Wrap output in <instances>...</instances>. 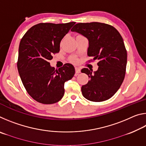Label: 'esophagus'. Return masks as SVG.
<instances>
[{
	"label": "esophagus",
	"instance_id": "obj_1",
	"mask_svg": "<svg viewBox=\"0 0 146 146\" xmlns=\"http://www.w3.org/2000/svg\"><path fill=\"white\" fill-rule=\"evenodd\" d=\"M75 72L76 74H78L80 73V69L79 68H75Z\"/></svg>",
	"mask_w": 146,
	"mask_h": 146
}]
</instances>
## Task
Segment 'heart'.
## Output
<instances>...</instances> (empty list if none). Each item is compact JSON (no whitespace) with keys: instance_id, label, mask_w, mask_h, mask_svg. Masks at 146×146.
<instances>
[{"instance_id":"b5f03b06","label":"heart","mask_w":146,"mask_h":146,"mask_svg":"<svg viewBox=\"0 0 146 146\" xmlns=\"http://www.w3.org/2000/svg\"><path fill=\"white\" fill-rule=\"evenodd\" d=\"M71 61H72L73 63H77L78 62V59L76 58L75 57H73L72 58H71Z\"/></svg>"}]
</instances>
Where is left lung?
Returning a JSON list of instances; mask_svg holds the SVG:
<instances>
[{
    "label": "left lung",
    "instance_id": "1",
    "mask_svg": "<svg viewBox=\"0 0 146 146\" xmlns=\"http://www.w3.org/2000/svg\"><path fill=\"white\" fill-rule=\"evenodd\" d=\"M71 31L88 39V55L93 56V60H98L97 71L81 70L90 79L82 86V95L92 102L110 99L120 88L125 75L127 51L122 36L113 26L97 22L78 23Z\"/></svg>",
    "mask_w": 146,
    "mask_h": 146
}]
</instances>
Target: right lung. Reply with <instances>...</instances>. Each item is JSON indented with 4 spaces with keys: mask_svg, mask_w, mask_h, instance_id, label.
Listing matches in <instances>:
<instances>
[{
    "mask_svg": "<svg viewBox=\"0 0 146 146\" xmlns=\"http://www.w3.org/2000/svg\"><path fill=\"white\" fill-rule=\"evenodd\" d=\"M75 22L66 24L39 23L24 34L19 44L17 60L20 77L35 100L52 104L62 99L64 82L73 78L75 68L66 63L55 70L49 61L60 51V43Z\"/></svg>",
    "mask_w": 146,
    "mask_h": 146,
    "instance_id": "1",
    "label": "right lung"
}]
</instances>
